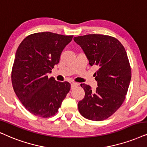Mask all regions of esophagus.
Returning a JSON list of instances; mask_svg holds the SVG:
<instances>
[{
	"mask_svg": "<svg viewBox=\"0 0 147 147\" xmlns=\"http://www.w3.org/2000/svg\"><path fill=\"white\" fill-rule=\"evenodd\" d=\"M78 85V83L77 82H71V88H73L74 87Z\"/></svg>",
	"mask_w": 147,
	"mask_h": 147,
	"instance_id": "1",
	"label": "esophagus"
}]
</instances>
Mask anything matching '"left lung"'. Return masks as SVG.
<instances>
[{
	"mask_svg": "<svg viewBox=\"0 0 147 147\" xmlns=\"http://www.w3.org/2000/svg\"><path fill=\"white\" fill-rule=\"evenodd\" d=\"M82 49L90 66L98 69L94 76L96 90L81 84L85 92L78 102L84 117L93 121L107 119L120 107L125 98L131 80V68L123 46L115 38L102 34H88L74 38Z\"/></svg>",
	"mask_w": 147,
	"mask_h": 147,
	"instance_id": "8db88e82",
	"label": "left lung"
}]
</instances>
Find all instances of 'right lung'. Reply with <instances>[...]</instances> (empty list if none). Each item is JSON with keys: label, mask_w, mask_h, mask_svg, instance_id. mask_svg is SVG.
I'll return each mask as SVG.
<instances>
[{"label": "right lung", "mask_w": 147, "mask_h": 147, "mask_svg": "<svg viewBox=\"0 0 147 147\" xmlns=\"http://www.w3.org/2000/svg\"><path fill=\"white\" fill-rule=\"evenodd\" d=\"M73 36L45 32L32 34L18 48L11 73L13 89L25 108L44 118L55 115L71 85L48 77Z\"/></svg>", "instance_id": "add662e5"}]
</instances>
